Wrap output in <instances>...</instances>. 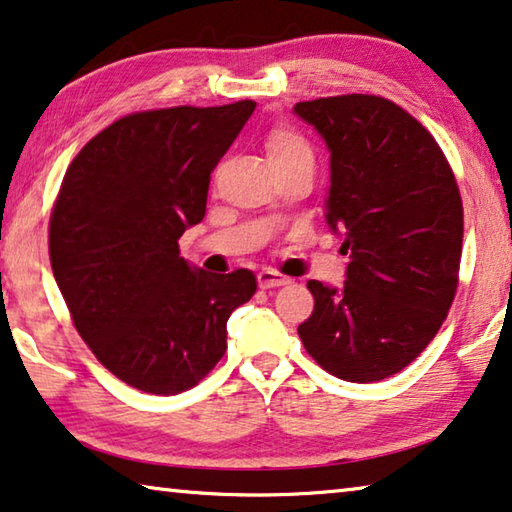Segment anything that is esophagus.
I'll list each match as a JSON object with an SVG mask.
<instances>
[{
  "instance_id": "34e87169",
  "label": "esophagus",
  "mask_w": 512,
  "mask_h": 512,
  "mask_svg": "<svg viewBox=\"0 0 512 512\" xmlns=\"http://www.w3.org/2000/svg\"><path fill=\"white\" fill-rule=\"evenodd\" d=\"M257 282H259V287H262V289H275V287L289 285V278H285V275L275 273L271 269H262L257 273Z\"/></svg>"
}]
</instances>
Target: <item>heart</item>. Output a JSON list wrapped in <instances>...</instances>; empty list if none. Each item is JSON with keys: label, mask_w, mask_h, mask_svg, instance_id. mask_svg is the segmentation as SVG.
I'll use <instances>...</instances> for the list:
<instances>
[{"label": "heart", "mask_w": 512, "mask_h": 512, "mask_svg": "<svg viewBox=\"0 0 512 512\" xmlns=\"http://www.w3.org/2000/svg\"><path fill=\"white\" fill-rule=\"evenodd\" d=\"M266 154H269L271 166H282L289 164V161L298 159H310L312 161V150L300 136L289 127H275L266 136Z\"/></svg>", "instance_id": "obj_1"}]
</instances>
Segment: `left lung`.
I'll return each mask as SVG.
<instances>
[{
  "label": "left lung",
  "mask_w": 512,
  "mask_h": 512,
  "mask_svg": "<svg viewBox=\"0 0 512 512\" xmlns=\"http://www.w3.org/2000/svg\"><path fill=\"white\" fill-rule=\"evenodd\" d=\"M330 152L326 223L348 255L342 287L307 282V353L348 383L399 373L437 335L458 287L462 200L421 123L376 95L298 102Z\"/></svg>",
  "instance_id": "left-lung-1"
}]
</instances>
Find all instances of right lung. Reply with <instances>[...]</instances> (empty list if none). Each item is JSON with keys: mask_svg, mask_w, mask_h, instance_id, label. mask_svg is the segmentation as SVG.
Here are the masks:
<instances>
[{"mask_svg": "<svg viewBox=\"0 0 512 512\" xmlns=\"http://www.w3.org/2000/svg\"><path fill=\"white\" fill-rule=\"evenodd\" d=\"M255 107L132 113L63 177L50 221L56 285L95 358L141 392L198 385L223 358L230 314L255 294L253 271H202L177 246L205 218L209 175Z\"/></svg>", "mask_w": 512, "mask_h": 512, "instance_id": "obj_1", "label": "right lung"}]
</instances>
